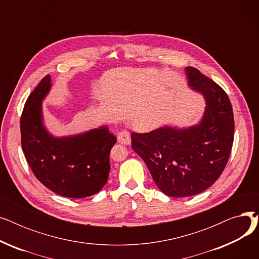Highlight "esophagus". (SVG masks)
I'll return each mask as SVG.
<instances>
[{"mask_svg": "<svg viewBox=\"0 0 259 259\" xmlns=\"http://www.w3.org/2000/svg\"><path fill=\"white\" fill-rule=\"evenodd\" d=\"M117 142L122 145H129L131 143L130 133L126 130L120 131L117 133Z\"/></svg>", "mask_w": 259, "mask_h": 259, "instance_id": "esophagus-1", "label": "esophagus"}]
</instances>
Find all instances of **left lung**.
Returning a JSON list of instances; mask_svg holds the SVG:
<instances>
[{"label": "left lung", "instance_id": "left-lung-1", "mask_svg": "<svg viewBox=\"0 0 259 259\" xmlns=\"http://www.w3.org/2000/svg\"><path fill=\"white\" fill-rule=\"evenodd\" d=\"M50 88L46 75L25 103L21 142L26 160L35 178L54 193L72 198L97 194L108 181L109 154L116 138L106 126L73 137H53L42 115V102Z\"/></svg>", "mask_w": 259, "mask_h": 259}]
</instances>
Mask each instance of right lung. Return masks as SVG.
Wrapping results in <instances>:
<instances>
[{"label": "right lung", "instance_id": "obj_1", "mask_svg": "<svg viewBox=\"0 0 259 259\" xmlns=\"http://www.w3.org/2000/svg\"><path fill=\"white\" fill-rule=\"evenodd\" d=\"M186 74L189 86L206 99L199 124L131 133L132 149L171 197L193 196L211 187L227 166L234 140L233 109L225 90L194 67H187Z\"/></svg>", "mask_w": 259, "mask_h": 259}]
</instances>
